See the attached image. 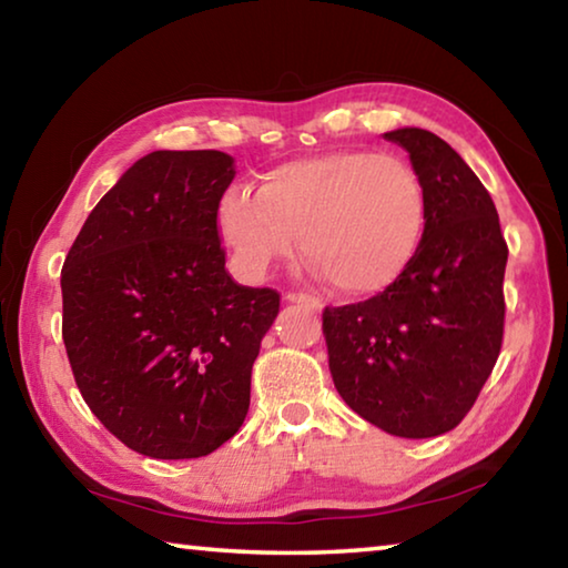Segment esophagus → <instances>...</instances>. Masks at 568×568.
<instances>
[{"label": "esophagus", "instance_id": "esophagus-1", "mask_svg": "<svg viewBox=\"0 0 568 568\" xmlns=\"http://www.w3.org/2000/svg\"><path fill=\"white\" fill-rule=\"evenodd\" d=\"M285 301H287V303L305 305V308H311V311H318V308H321V301L311 298V295H305V293H285Z\"/></svg>", "mask_w": 568, "mask_h": 568}]
</instances>
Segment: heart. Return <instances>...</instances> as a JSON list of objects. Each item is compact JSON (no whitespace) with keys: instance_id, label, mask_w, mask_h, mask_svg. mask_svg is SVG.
<instances>
[{"instance_id":"b5f03b06","label":"heart","mask_w":568,"mask_h":568,"mask_svg":"<svg viewBox=\"0 0 568 568\" xmlns=\"http://www.w3.org/2000/svg\"><path fill=\"white\" fill-rule=\"evenodd\" d=\"M427 194L409 161L376 151H333L270 169L257 186H232L217 232L247 275L301 247L333 291L372 298L397 285L417 260Z\"/></svg>"}]
</instances>
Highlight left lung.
I'll use <instances>...</instances> for the list:
<instances>
[{"label": "left lung", "mask_w": 568, "mask_h": 568, "mask_svg": "<svg viewBox=\"0 0 568 568\" xmlns=\"http://www.w3.org/2000/svg\"><path fill=\"white\" fill-rule=\"evenodd\" d=\"M427 194L425 240L397 285L323 311L333 384L358 417L397 437L455 429L503 346L508 245L488 189L425 129L384 133Z\"/></svg>", "instance_id": "obj_1"}]
</instances>
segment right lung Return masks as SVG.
Wrapping results in <instances>:
<instances>
[{
	"instance_id": "obj_1",
	"label": "right lung",
	"mask_w": 568,
	"mask_h": 568,
	"mask_svg": "<svg viewBox=\"0 0 568 568\" xmlns=\"http://www.w3.org/2000/svg\"><path fill=\"white\" fill-rule=\"evenodd\" d=\"M222 151H154L119 179L62 265V341L103 427L156 460L210 455L250 409L273 287L224 270L217 206L235 179Z\"/></svg>"
}]
</instances>
